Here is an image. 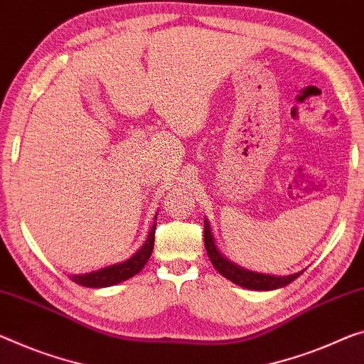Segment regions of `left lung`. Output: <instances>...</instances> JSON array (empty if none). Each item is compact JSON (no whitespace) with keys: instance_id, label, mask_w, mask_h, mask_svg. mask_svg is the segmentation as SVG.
I'll list each match as a JSON object with an SVG mask.
<instances>
[{"instance_id":"1","label":"left lung","mask_w":364,"mask_h":364,"mask_svg":"<svg viewBox=\"0 0 364 364\" xmlns=\"http://www.w3.org/2000/svg\"><path fill=\"white\" fill-rule=\"evenodd\" d=\"M203 232H205V249H206V254L210 257L211 264H213V267L221 273L223 277L228 278L229 282L239 284V287L247 288V289H259V291H268V289L287 287V284L294 282V279L303 273L299 272V273H293V275L275 277V275H267V273L250 272L247 268H242L240 265L234 264V262L229 260L228 257L221 252L206 218H205Z\"/></svg>"}]
</instances>
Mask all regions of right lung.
I'll return each instance as SVG.
<instances>
[{
  "instance_id": "right-lung-1",
  "label": "right lung",
  "mask_w": 364,
  "mask_h": 364,
  "mask_svg": "<svg viewBox=\"0 0 364 364\" xmlns=\"http://www.w3.org/2000/svg\"><path fill=\"white\" fill-rule=\"evenodd\" d=\"M156 220H158V213H156L153 220V226H151L146 240H144L141 247H139L135 254L128 259L117 262L114 265L97 268V270L87 272V273H77V275H71V279L81 287L86 288H105L112 287V284L122 283L125 279L135 277L136 273L141 272V268L146 265L151 254H153L154 247V231H156Z\"/></svg>"
}]
</instances>
